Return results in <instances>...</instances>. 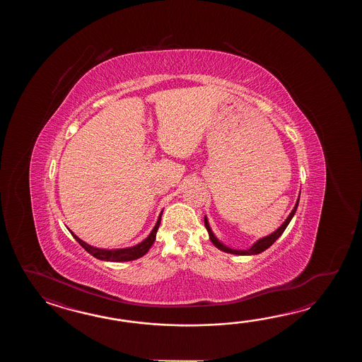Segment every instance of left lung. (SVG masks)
<instances>
[{
    "label": "left lung",
    "instance_id": "left-lung-1",
    "mask_svg": "<svg viewBox=\"0 0 362 362\" xmlns=\"http://www.w3.org/2000/svg\"><path fill=\"white\" fill-rule=\"evenodd\" d=\"M298 204H299V199L296 202V204H295V207H293V212L290 214V216L286 218L285 223H282L279 228H278L277 230L274 231V233H272L268 237H265V238L260 239V240H257L256 243H255L254 246L251 247V248H248V250H245V251H238V250H231L229 247L223 246L221 242H218V239L216 238L215 235H214V233L211 230V228H209V225H208L207 217H204V225H206V229L208 230V234H209V239L212 240V243L215 245L218 250H221L223 252H229V254H235V255H256L260 254L262 251H265L267 248H269L276 240H277L281 235H282V233L285 231L286 228H287V225L290 223L291 221V218H293V215H295V212H296V208H298Z\"/></svg>",
    "mask_w": 362,
    "mask_h": 362
}]
</instances>
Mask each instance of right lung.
Masks as SVG:
<instances>
[{
  "instance_id": "obj_1",
  "label": "right lung",
  "mask_w": 362,
  "mask_h": 362,
  "mask_svg": "<svg viewBox=\"0 0 362 362\" xmlns=\"http://www.w3.org/2000/svg\"><path fill=\"white\" fill-rule=\"evenodd\" d=\"M160 218L162 215L159 216L158 223L155 225L154 229L150 233V235L147 237L144 242L139 243L137 246L129 247V248H120V250H100V248H95V247L89 246L88 243L83 242L81 239L76 237L74 233V238L76 239L78 245L84 248L86 252L100 259V260H105V262H131V260H136L139 257H142L144 255L146 254L147 251L150 250V247L153 246L155 238H156V231L159 229L160 225Z\"/></svg>"
}]
</instances>
